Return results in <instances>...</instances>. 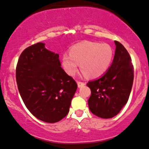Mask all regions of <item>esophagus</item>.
<instances>
[{
	"mask_svg": "<svg viewBox=\"0 0 149 149\" xmlns=\"http://www.w3.org/2000/svg\"><path fill=\"white\" fill-rule=\"evenodd\" d=\"M77 83H78V87H81V86L85 85V84H86L85 82H80V81H78V82H77Z\"/></svg>",
	"mask_w": 149,
	"mask_h": 149,
	"instance_id": "obj_1",
	"label": "esophagus"
}]
</instances>
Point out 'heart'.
Returning a JSON list of instances; mask_svg holds the SVG:
<instances>
[{
    "label": "heart",
    "instance_id": "1",
    "mask_svg": "<svg viewBox=\"0 0 149 149\" xmlns=\"http://www.w3.org/2000/svg\"><path fill=\"white\" fill-rule=\"evenodd\" d=\"M114 52L107 43L84 41L74 45L69 54L62 56V66L69 76H74L78 64L83 73L88 78H97L108 71L113 60Z\"/></svg>",
    "mask_w": 149,
    "mask_h": 149
}]
</instances>
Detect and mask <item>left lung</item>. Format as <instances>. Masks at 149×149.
<instances>
[{
	"label": "left lung",
	"mask_w": 149,
	"mask_h": 149,
	"mask_svg": "<svg viewBox=\"0 0 149 149\" xmlns=\"http://www.w3.org/2000/svg\"><path fill=\"white\" fill-rule=\"evenodd\" d=\"M116 52L112 65L100 78L86 85L91 95L88 100L90 111L101 118H111L127 104L132 88L134 70L129 52L115 41Z\"/></svg>",
	"instance_id": "left-lung-1"
}]
</instances>
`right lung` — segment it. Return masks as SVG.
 Returning a JSON list of instances; mask_svg holds the SVG:
<instances>
[{
  "label": "right lung",
  "mask_w": 149,
  "mask_h": 149,
  "mask_svg": "<svg viewBox=\"0 0 149 149\" xmlns=\"http://www.w3.org/2000/svg\"><path fill=\"white\" fill-rule=\"evenodd\" d=\"M58 54L42 42L26 48L16 65L18 91L24 104L38 120L55 123L68 114L78 85L61 67Z\"/></svg>",
  "instance_id": "right-lung-1"
}]
</instances>
